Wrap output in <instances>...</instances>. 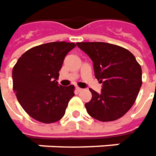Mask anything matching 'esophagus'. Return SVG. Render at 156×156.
<instances>
[{
  "mask_svg": "<svg viewBox=\"0 0 156 156\" xmlns=\"http://www.w3.org/2000/svg\"><path fill=\"white\" fill-rule=\"evenodd\" d=\"M76 92H80V91H82V89L81 88H80V87H76Z\"/></svg>",
  "mask_w": 156,
  "mask_h": 156,
  "instance_id": "esophagus-1",
  "label": "esophagus"
}]
</instances>
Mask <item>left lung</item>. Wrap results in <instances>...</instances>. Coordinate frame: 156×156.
Returning a JSON list of instances; mask_svg holds the SVG:
<instances>
[{
  "instance_id": "8db88e82",
  "label": "left lung",
  "mask_w": 156,
  "mask_h": 156,
  "mask_svg": "<svg viewBox=\"0 0 156 156\" xmlns=\"http://www.w3.org/2000/svg\"><path fill=\"white\" fill-rule=\"evenodd\" d=\"M93 62L94 74L103 83L100 93L92 89L85 104L89 115L100 121L122 117L136 101L142 86V69L127 49L105 42H77Z\"/></svg>"
}]
</instances>
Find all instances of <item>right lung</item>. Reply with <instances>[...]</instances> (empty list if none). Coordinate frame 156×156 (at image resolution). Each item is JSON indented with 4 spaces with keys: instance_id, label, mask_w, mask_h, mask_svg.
<instances>
[{
    "instance_id": "add662e5",
    "label": "right lung",
    "mask_w": 156,
    "mask_h": 156,
    "mask_svg": "<svg viewBox=\"0 0 156 156\" xmlns=\"http://www.w3.org/2000/svg\"><path fill=\"white\" fill-rule=\"evenodd\" d=\"M75 43L55 41L32 47L12 69V87L20 105L36 121L53 123L65 114L75 87L58 84L65 56Z\"/></svg>"
}]
</instances>
